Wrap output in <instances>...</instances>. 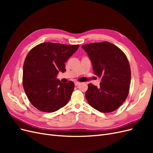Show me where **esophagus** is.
<instances>
[{"mask_svg": "<svg viewBox=\"0 0 153 153\" xmlns=\"http://www.w3.org/2000/svg\"><path fill=\"white\" fill-rule=\"evenodd\" d=\"M80 84V82H77V81L75 82V86H78Z\"/></svg>", "mask_w": 153, "mask_h": 153, "instance_id": "esophagus-1", "label": "esophagus"}]
</instances>
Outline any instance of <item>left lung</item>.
<instances>
[{"label":"left lung","mask_w":153,"mask_h":153,"mask_svg":"<svg viewBox=\"0 0 153 153\" xmlns=\"http://www.w3.org/2000/svg\"><path fill=\"white\" fill-rule=\"evenodd\" d=\"M91 61L100 86L89 84L85 92L89 104L103 113L118 108L126 100L131 82V69L123 51L107 41L82 46Z\"/></svg>","instance_id":"8db88e82"}]
</instances>
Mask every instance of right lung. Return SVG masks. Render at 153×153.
<instances>
[{
	"mask_svg": "<svg viewBox=\"0 0 153 153\" xmlns=\"http://www.w3.org/2000/svg\"><path fill=\"white\" fill-rule=\"evenodd\" d=\"M79 45L43 43L27 55L23 68V86L30 102L45 112H53L65 106L70 99L75 84L62 83L59 71H66L65 63Z\"/></svg>",
	"mask_w": 153,
	"mask_h": 153,
	"instance_id": "1",
	"label": "right lung"
}]
</instances>
